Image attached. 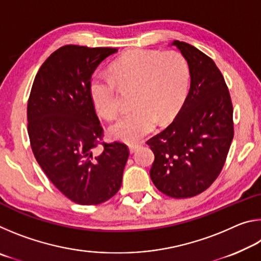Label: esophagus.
Listing matches in <instances>:
<instances>
[{
  "mask_svg": "<svg viewBox=\"0 0 261 261\" xmlns=\"http://www.w3.org/2000/svg\"><path fill=\"white\" fill-rule=\"evenodd\" d=\"M138 148H139V144L130 145V146H129V151H130V153H135Z\"/></svg>",
  "mask_w": 261,
  "mask_h": 261,
  "instance_id": "obj_1",
  "label": "esophagus"
}]
</instances>
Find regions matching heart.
Here are the masks:
<instances>
[{
  "label": "heart",
  "instance_id": "heart-1",
  "mask_svg": "<svg viewBox=\"0 0 261 261\" xmlns=\"http://www.w3.org/2000/svg\"><path fill=\"white\" fill-rule=\"evenodd\" d=\"M190 85L188 61L178 51L135 49L117 59L110 73L96 72L90 93L98 113L113 120L120 112L118 86L134 88L131 110L109 127V136L136 143L152 132L156 123L166 124L177 115Z\"/></svg>",
  "mask_w": 261,
  "mask_h": 261
}]
</instances>
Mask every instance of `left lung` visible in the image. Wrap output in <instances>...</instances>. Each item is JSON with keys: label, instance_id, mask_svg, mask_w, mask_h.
Returning <instances> with one entry per match:
<instances>
[{"label": "left lung", "instance_id": "8db88e82", "mask_svg": "<svg viewBox=\"0 0 261 261\" xmlns=\"http://www.w3.org/2000/svg\"><path fill=\"white\" fill-rule=\"evenodd\" d=\"M171 45L188 61L190 90L173 123L146 143L154 153L152 182L180 199L204 192L218 178L233 138V110L214 61L187 42Z\"/></svg>", "mask_w": 261, "mask_h": 261}]
</instances>
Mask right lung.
I'll list each match as a JSON object with an SVG mask.
<instances>
[{"instance_id":"obj_1","label":"right lung","mask_w":261,"mask_h":261,"mask_svg":"<svg viewBox=\"0 0 261 261\" xmlns=\"http://www.w3.org/2000/svg\"><path fill=\"white\" fill-rule=\"evenodd\" d=\"M116 48L67 45L43 62L28 102V132L35 160L50 182L79 205H98L117 193L129 148L102 141L90 93L92 74ZM99 143L104 151L93 155Z\"/></svg>"}]
</instances>
